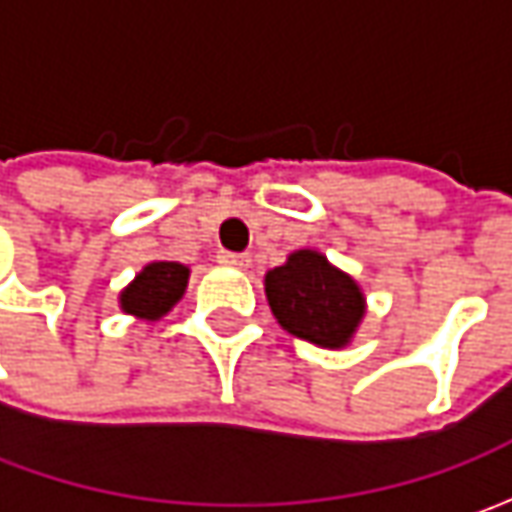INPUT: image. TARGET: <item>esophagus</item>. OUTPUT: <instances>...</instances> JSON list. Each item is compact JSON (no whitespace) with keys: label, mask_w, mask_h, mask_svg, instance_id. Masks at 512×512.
<instances>
[{"label":"esophagus","mask_w":512,"mask_h":512,"mask_svg":"<svg viewBox=\"0 0 512 512\" xmlns=\"http://www.w3.org/2000/svg\"><path fill=\"white\" fill-rule=\"evenodd\" d=\"M219 262H222V265L239 267V270H247V267H250V256H247V253H227V250H222V253H219Z\"/></svg>","instance_id":"obj_1"}]
</instances>
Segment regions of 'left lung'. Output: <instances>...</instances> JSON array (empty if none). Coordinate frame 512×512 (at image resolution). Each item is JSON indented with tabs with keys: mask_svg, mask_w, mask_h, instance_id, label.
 <instances>
[{
	"mask_svg": "<svg viewBox=\"0 0 512 512\" xmlns=\"http://www.w3.org/2000/svg\"><path fill=\"white\" fill-rule=\"evenodd\" d=\"M265 296L290 336L327 350L353 342L367 313L362 285L313 247L293 250L285 265L267 270Z\"/></svg>",
	"mask_w": 512,
	"mask_h": 512,
	"instance_id": "obj_1",
	"label": "left lung"
}]
</instances>
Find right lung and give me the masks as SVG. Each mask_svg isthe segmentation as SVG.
<instances>
[{"mask_svg":"<svg viewBox=\"0 0 512 512\" xmlns=\"http://www.w3.org/2000/svg\"><path fill=\"white\" fill-rule=\"evenodd\" d=\"M187 279H190V267L182 262L153 259L119 290V310L139 322L153 325L182 302Z\"/></svg>","mask_w":512,"mask_h":512,"instance_id":"obj_1","label":"right lung"}]
</instances>
